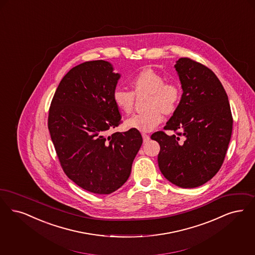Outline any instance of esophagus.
Listing matches in <instances>:
<instances>
[{"label": "esophagus", "instance_id": "34e87169", "mask_svg": "<svg viewBox=\"0 0 255 255\" xmlns=\"http://www.w3.org/2000/svg\"><path fill=\"white\" fill-rule=\"evenodd\" d=\"M142 137L144 142H147V141H149V139H150V135L147 134V133H144V132H142Z\"/></svg>", "mask_w": 255, "mask_h": 255}]
</instances>
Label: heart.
<instances>
[{
    "mask_svg": "<svg viewBox=\"0 0 255 255\" xmlns=\"http://www.w3.org/2000/svg\"><path fill=\"white\" fill-rule=\"evenodd\" d=\"M132 92L117 88L113 92V102L119 110L125 114L132 112L134 95L148 93L144 112L133 115L125 124L127 127L140 132H150L162 122V112L170 115L178 107L181 90L174 82H165L161 74L152 68L138 72L131 81Z\"/></svg>",
    "mask_w": 255,
    "mask_h": 255,
    "instance_id": "heart-1",
    "label": "heart"
}]
</instances>
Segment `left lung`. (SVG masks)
I'll return each mask as SVG.
<instances>
[{
    "label": "left lung",
    "mask_w": 255,
    "mask_h": 255,
    "mask_svg": "<svg viewBox=\"0 0 255 255\" xmlns=\"http://www.w3.org/2000/svg\"><path fill=\"white\" fill-rule=\"evenodd\" d=\"M174 67L183 94L164 129L182 132L158 131L151 138L160 145L157 161L165 178L181 188H196L221 168L234 121L227 93L214 72L189 58H180Z\"/></svg>",
    "instance_id": "left-lung-1"
}]
</instances>
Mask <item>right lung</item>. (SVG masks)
Masks as SVG:
<instances>
[{
  "mask_svg": "<svg viewBox=\"0 0 255 255\" xmlns=\"http://www.w3.org/2000/svg\"><path fill=\"white\" fill-rule=\"evenodd\" d=\"M108 61H85L73 67L54 94L48 129L61 168L73 182L98 194H109L130 176L142 144L139 131L108 130L122 123L113 92L121 78Z\"/></svg>",
  "mask_w": 255,
  "mask_h": 255,
  "instance_id": "1",
  "label": "right lung"
}]
</instances>
